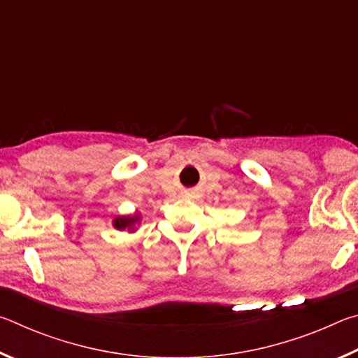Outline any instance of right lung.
<instances>
[{"instance_id":"add662e5","label":"right lung","mask_w":358,"mask_h":358,"mask_svg":"<svg viewBox=\"0 0 358 358\" xmlns=\"http://www.w3.org/2000/svg\"><path fill=\"white\" fill-rule=\"evenodd\" d=\"M141 221V215H128V216H117L113 221V227L118 230H129V232H134L136 224Z\"/></svg>"}]
</instances>
